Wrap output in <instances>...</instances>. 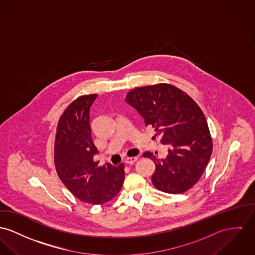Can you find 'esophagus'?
I'll list each match as a JSON object with an SVG mask.
<instances>
[{
    "instance_id": "1",
    "label": "esophagus",
    "mask_w": 255,
    "mask_h": 255,
    "mask_svg": "<svg viewBox=\"0 0 255 255\" xmlns=\"http://www.w3.org/2000/svg\"><path fill=\"white\" fill-rule=\"evenodd\" d=\"M137 157H126L124 162L126 164H133V163H135L137 161Z\"/></svg>"
}]
</instances>
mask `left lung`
<instances>
[{
    "instance_id": "8db88e82",
    "label": "left lung",
    "mask_w": 255,
    "mask_h": 255,
    "mask_svg": "<svg viewBox=\"0 0 255 255\" xmlns=\"http://www.w3.org/2000/svg\"><path fill=\"white\" fill-rule=\"evenodd\" d=\"M126 102L152 126L161 143L169 146L166 158L150 151L142 156L155 163L151 176L158 190L179 194L189 190L203 175L213 152V138L206 118L184 91L168 83L137 87Z\"/></svg>"
}]
</instances>
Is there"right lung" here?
Wrapping results in <instances>:
<instances>
[{"label":"right lung","instance_id":"add662e5","mask_svg":"<svg viewBox=\"0 0 255 255\" xmlns=\"http://www.w3.org/2000/svg\"><path fill=\"white\" fill-rule=\"evenodd\" d=\"M97 94L73 101L59 118L54 142V163L59 178L79 200L102 205L118 195L122 187L124 164L100 166L89 124V110Z\"/></svg>","mask_w":255,"mask_h":255}]
</instances>
